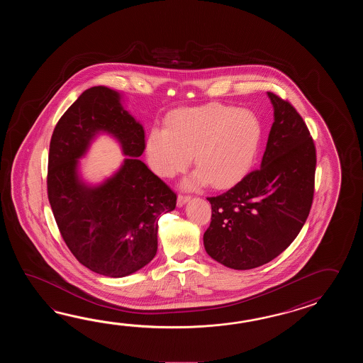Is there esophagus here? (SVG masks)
<instances>
[{"instance_id":"obj_1","label":"esophagus","mask_w":363,"mask_h":363,"mask_svg":"<svg viewBox=\"0 0 363 363\" xmlns=\"http://www.w3.org/2000/svg\"><path fill=\"white\" fill-rule=\"evenodd\" d=\"M191 200L189 194H179L178 196V206H183L188 201Z\"/></svg>"}]
</instances>
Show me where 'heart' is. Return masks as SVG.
I'll list each match as a JSON object with an SVG mask.
<instances>
[{
    "label": "heart",
    "mask_w": 363,
    "mask_h": 363,
    "mask_svg": "<svg viewBox=\"0 0 363 363\" xmlns=\"http://www.w3.org/2000/svg\"><path fill=\"white\" fill-rule=\"evenodd\" d=\"M263 128L253 111L222 104L180 108L166 121V128L152 130L147 160L161 178H172L192 161L199 170L188 186L210 184L227 188L244 178L255 163Z\"/></svg>",
    "instance_id": "heart-1"
}]
</instances>
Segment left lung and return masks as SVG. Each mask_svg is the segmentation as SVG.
Segmentation results:
<instances>
[{
    "instance_id": "obj_1",
    "label": "left lung",
    "mask_w": 363,
    "mask_h": 363,
    "mask_svg": "<svg viewBox=\"0 0 363 363\" xmlns=\"http://www.w3.org/2000/svg\"><path fill=\"white\" fill-rule=\"evenodd\" d=\"M267 94L275 122L261 167L208 197L211 222L203 245L235 270L259 267L283 253L301 231L314 197L316 150L308 125L289 101Z\"/></svg>"
}]
</instances>
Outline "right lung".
<instances>
[{
	"mask_svg": "<svg viewBox=\"0 0 363 363\" xmlns=\"http://www.w3.org/2000/svg\"><path fill=\"white\" fill-rule=\"evenodd\" d=\"M116 137L129 158L116 175L91 189L77 178V160L96 134ZM143 125L124 110L121 93L92 86L55 125L48 157V199L62 239L86 269L122 278L157 253L158 220L177 206V193L147 169Z\"/></svg>",
	"mask_w": 363,
	"mask_h": 363,
	"instance_id": "obj_1",
	"label": "right lung"
}]
</instances>
